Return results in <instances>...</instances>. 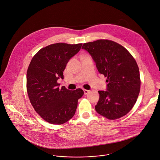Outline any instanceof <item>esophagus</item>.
<instances>
[{"mask_svg": "<svg viewBox=\"0 0 160 160\" xmlns=\"http://www.w3.org/2000/svg\"><path fill=\"white\" fill-rule=\"evenodd\" d=\"M84 94H85V95H87L88 93H89L90 90H86V89H84Z\"/></svg>", "mask_w": 160, "mask_h": 160, "instance_id": "1", "label": "esophagus"}]
</instances>
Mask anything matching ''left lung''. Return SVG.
<instances>
[{"instance_id":"obj_1","label":"left lung","mask_w":160,"mask_h":160,"mask_svg":"<svg viewBox=\"0 0 160 160\" xmlns=\"http://www.w3.org/2000/svg\"><path fill=\"white\" fill-rule=\"evenodd\" d=\"M100 73L107 78L106 91H98L96 111L109 120L127 114L135 104L141 88L138 65L129 51L120 44L101 39L84 44Z\"/></svg>"}]
</instances>
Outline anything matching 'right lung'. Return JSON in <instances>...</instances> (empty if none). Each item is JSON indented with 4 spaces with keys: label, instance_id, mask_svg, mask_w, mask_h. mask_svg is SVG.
Listing matches in <instances>:
<instances>
[{
    "label": "right lung",
    "instance_id": "right-lung-1",
    "mask_svg": "<svg viewBox=\"0 0 160 160\" xmlns=\"http://www.w3.org/2000/svg\"><path fill=\"white\" fill-rule=\"evenodd\" d=\"M82 43H58L40 49L33 57L27 72V92L35 111L46 122L61 125L74 115L78 101L84 92L81 88H59L58 79L69 60L77 54Z\"/></svg>",
    "mask_w": 160,
    "mask_h": 160
}]
</instances>
